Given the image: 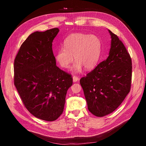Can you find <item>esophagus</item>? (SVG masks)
<instances>
[{"label": "esophagus", "mask_w": 146, "mask_h": 146, "mask_svg": "<svg viewBox=\"0 0 146 146\" xmlns=\"http://www.w3.org/2000/svg\"><path fill=\"white\" fill-rule=\"evenodd\" d=\"M72 78H73V82H78V80H79L78 77H77V76H73Z\"/></svg>", "instance_id": "1"}]
</instances>
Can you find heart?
<instances>
[{
  "mask_svg": "<svg viewBox=\"0 0 146 146\" xmlns=\"http://www.w3.org/2000/svg\"><path fill=\"white\" fill-rule=\"evenodd\" d=\"M64 47H61L55 53V58L63 68H68L74 61L75 72L80 71L82 67L86 70L93 69L98 64L102 53V42L96 35L83 33H75L66 38Z\"/></svg>",
  "mask_w": 146,
  "mask_h": 146,
  "instance_id": "b5f03b06",
  "label": "heart"
}]
</instances>
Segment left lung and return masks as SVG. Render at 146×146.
Segmentation results:
<instances>
[{
	"label": "left lung",
	"instance_id": "left-lung-1",
	"mask_svg": "<svg viewBox=\"0 0 146 146\" xmlns=\"http://www.w3.org/2000/svg\"><path fill=\"white\" fill-rule=\"evenodd\" d=\"M111 35L109 55L80 83L89 111L98 117L113 112L129 93L131 83V57L116 35Z\"/></svg>",
	"mask_w": 146,
	"mask_h": 146
}]
</instances>
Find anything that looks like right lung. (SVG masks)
I'll return each instance as SVG.
<instances>
[{
    "label": "right lung",
    "instance_id": "right-lung-1",
    "mask_svg": "<svg viewBox=\"0 0 146 146\" xmlns=\"http://www.w3.org/2000/svg\"><path fill=\"white\" fill-rule=\"evenodd\" d=\"M58 28L35 32L22 44L14 62V84L25 108L34 116L54 121L63 112L71 75L56 65L52 42Z\"/></svg>",
    "mask_w": 146,
    "mask_h": 146
}]
</instances>
